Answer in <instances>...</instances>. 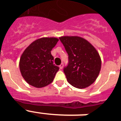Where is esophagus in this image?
Here are the masks:
<instances>
[{"label":"esophagus","mask_w":121,"mask_h":121,"mask_svg":"<svg viewBox=\"0 0 121 121\" xmlns=\"http://www.w3.org/2000/svg\"><path fill=\"white\" fill-rule=\"evenodd\" d=\"M63 67V63H61L60 65V69H62Z\"/></svg>","instance_id":"esophagus-1"}]
</instances>
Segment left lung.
<instances>
[{"instance_id":"obj_1","label":"left lung","mask_w":121,"mask_h":121,"mask_svg":"<svg viewBox=\"0 0 121 121\" xmlns=\"http://www.w3.org/2000/svg\"><path fill=\"white\" fill-rule=\"evenodd\" d=\"M68 55V64L63 69L68 83L84 88L97 79L101 68V59L96 49L86 39L78 36L60 38Z\"/></svg>"}]
</instances>
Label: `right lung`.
<instances>
[{"label":"right lung","instance_id":"add662e5","mask_svg":"<svg viewBox=\"0 0 121 121\" xmlns=\"http://www.w3.org/2000/svg\"><path fill=\"white\" fill-rule=\"evenodd\" d=\"M58 40L56 38H42L24 50L20 58L19 68L27 83L41 88L53 82L59 67L53 64L51 51Z\"/></svg>","mask_w":121,"mask_h":121}]
</instances>
